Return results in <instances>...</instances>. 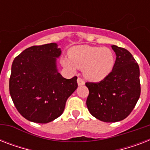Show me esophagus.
I'll use <instances>...</instances> for the list:
<instances>
[{
    "instance_id": "esophagus-1",
    "label": "esophagus",
    "mask_w": 150,
    "mask_h": 150,
    "mask_svg": "<svg viewBox=\"0 0 150 150\" xmlns=\"http://www.w3.org/2000/svg\"><path fill=\"white\" fill-rule=\"evenodd\" d=\"M77 82L79 86H83V85L85 84V82L82 79H81V78H79V79H78Z\"/></svg>"
}]
</instances>
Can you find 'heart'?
<instances>
[{"mask_svg": "<svg viewBox=\"0 0 150 150\" xmlns=\"http://www.w3.org/2000/svg\"><path fill=\"white\" fill-rule=\"evenodd\" d=\"M68 59H62L61 64L71 71L74 67L83 69V75L91 82H100L112 72L115 64V54L107 47L76 46L68 52Z\"/></svg>", "mask_w": 150, "mask_h": 150, "instance_id": "obj_1", "label": "heart"}]
</instances>
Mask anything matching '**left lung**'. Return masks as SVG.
Listing matches in <instances>:
<instances>
[{"label": "left lung", "mask_w": 150, "mask_h": 150, "mask_svg": "<svg viewBox=\"0 0 150 150\" xmlns=\"http://www.w3.org/2000/svg\"><path fill=\"white\" fill-rule=\"evenodd\" d=\"M116 61L112 72L100 82H86V105L100 121L117 122L126 118L139 99V67L130 52L113 45Z\"/></svg>", "instance_id": "1"}]
</instances>
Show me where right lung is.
<instances>
[{"label": "right lung", "instance_id": "1", "mask_svg": "<svg viewBox=\"0 0 150 150\" xmlns=\"http://www.w3.org/2000/svg\"><path fill=\"white\" fill-rule=\"evenodd\" d=\"M61 48L55 43L25 49L13 61L9 91L16 109L36 123L54 121L77 89V77L67 79L58 72Z\"/></svg>", "mask_w": 150, "mask_h": 150}]
</instances>
